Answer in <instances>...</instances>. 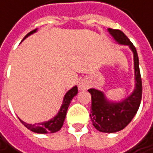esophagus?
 <instances>
[{
	"label": "esophagus",
	"instance_id": "obj_1",
	"mask_svg": "<svg viewBox=\"0 0 153 153\" xmlns=\"http://www.w3.org/2000/svg\"><path fill=\"white\" fill-rule=\"evenodd\" d=\"M90 87V82L88 80H82L80 82H79V89L82 90V91H85L87 90L88 88Z\"/></svg>",
	"mask_w": 153,
	"mask_h": 153
}]
</instances>
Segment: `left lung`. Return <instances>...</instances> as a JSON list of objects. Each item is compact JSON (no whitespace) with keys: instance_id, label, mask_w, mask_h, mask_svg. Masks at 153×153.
<instances>
[{"instance_id":"left-lung-1","label":"left lung","mask_w":153,"mask_h":153,"mask_svg":"<svg viewBox=\"0 0 153 153\" xmlns=\"http://www.w3.org/2000/svg\"><path fill=\"white\" fill-rule=\"evenodd\" d=\"M108 31L117 44L128 45L133 52L135 80L134 90L125 100L117 102L108 100L101 91L90 89L88 91L91 95V119L94 127L102 133H116L123 130L137 113L141 104L143 87L139 59L135 47L121 30L108 28Z\"/></svg>"}]
</instances>
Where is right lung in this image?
Listing matches in <instances>:
<instances>
[{"label": "right lung", "mask_w": 153, "mask_h": 153, "mask_svg": "<svg viewBox=\"0 0 153 153\" xmlns=\"http://www.w3.org/2000/svg\"><path fill=\"white\" fill-rule=\"evenodd\" d=\"M36 30L37 29H35V30H32L29 33H27L26 35V36L23 38V40L26 39L30 35L36 33ZM77 93H78V88H77V86H74L71 90H69L66 92V94L64 95V97H63L62 106H61V108H60L57 115L55 117H53V118H51L50 120H48V121L32 125V124H27V123L22 121L20 118H19V119L20 120V122L27 129H29L30 131H32L34 133H36V134H52V133H55V132L59 131L62 128V126L63 125V122H64V119H65V117H66V113H67V109L69 108V105H70L71 100L76 95H77Z\"/></svg>", "instance_id": "obj_1"}]
</instances>
